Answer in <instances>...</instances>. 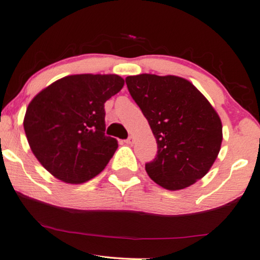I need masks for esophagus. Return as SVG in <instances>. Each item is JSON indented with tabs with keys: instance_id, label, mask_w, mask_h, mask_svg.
Returning a JSON list of instances; mask_svg holds the SVG:
<instances>
[{
	"instance_id": "34e87169",
	"label": "esophagus",
	"mask_w": 260,
	"mask_h": 260,
	"mask_svg": "<svg viewBox=\"0 0 260 260\" xmlns=\"http://www.w3.org/2000/svg\"><path fill=\"white\" fill-rule=\"evenodd\" d=\"M125 142H126L127 145H132V144H134V137H132V135H131V137H128V138L126 139Z\"/></svg>"
}]
</instances>
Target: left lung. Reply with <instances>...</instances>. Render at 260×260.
Listing matches in <instances>:
<instances>
[{
  "label": "left lung",
  "instance_id": "obj_1",
  "mask_svg": "<svg viewBox=\"0 0 260 260\" xmlns=\"http://www.w3.org/2000/svg\"><path fill=\"white\" fill-rule=\"evenodd\" d=\"M126 85L154 134L158 152L146 164L161 187H188L210 171L220 151L222 126L207 99L174 75L127 76Z\"/></svg>",
  "mask_w": 260,
  "mask_h": 260
}]
</instances>
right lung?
I'll return each instance as SVG.
<instances>
[{
	"label": "right lung",
	"instance_id": "add662e5",
	"mask_svg": "<svg viewBox=\"0 0 260 260\" xmlns=\"http://www.w3.org/2000/svg\"><path fill=\"white\" fill-rule=\"evenodd\" d=\"M123 83L115 74L69 75L32 99L24 132L31 152L49 173L81 184L107 166L118 141L105 134V102Z\"/></svg>",
	"mask_w": 260,
	"mask_h": 260
}]
</instances>
